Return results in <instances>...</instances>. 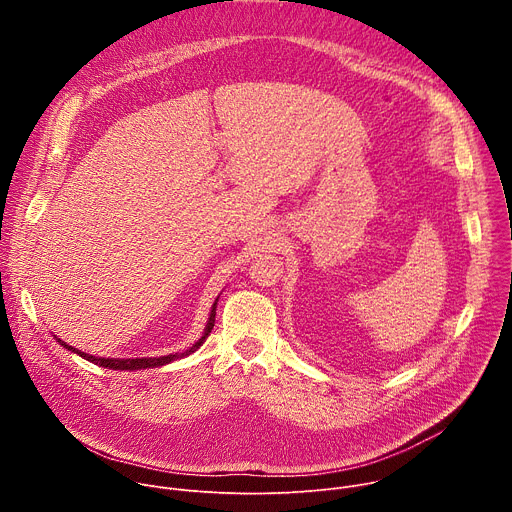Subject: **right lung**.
<instances>
[{
	"instance_id": "right-lung-1",
	"label": "right lung",
	"mask_w": 512,
	"mask_h": 512,
	"mask_svg": "<svg viewBox=\"0 0 512 512\" xmlns=\"http://www.w3.org/2000/svg\"><path fill=\"white\" fill-rule=\"evenodd\" d=\"M216 302H218V298L214 300V304H212V308H210V314H208V322H206V328H204V332H202V336L190 346V348H186L184 352H176V354H166V356H141V358H103V356H93V354H87V352H81V350H77V348H72V346H68L64 340H60V338H56V342L60 344V346H64L66 350H70V352H75V354H79V356H83L85 360H89V362H93V364H99V367H103V369H111V371H141V369H158V367H164V364H170V362H174V360H178V358H184V356H188V354H192V352H196L202 344H204V340L210 336V332H212V326H214V316H216Z\"/></svg>"
}]
</instances>
